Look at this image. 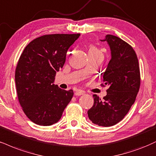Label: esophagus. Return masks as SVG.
Returning a JSON list of instances; mask_svg holds the SVG:
<instances>
[{"label":"esophagus","mask_w":156,"mask_h":156,"mask_svg":"<svg viewBox=\"0 0 156 156\" xmlns=\"http://www.w3.org/2000/svg\"><path fill=\"white\" fill-rule=\"evenodd\" d=\"M83 94L84 92L83 91H81V90H78V91L75 92V95H76V96H80V95H83Z\"/></svg>","instance_id":"esophagus-1"}]
</instances>
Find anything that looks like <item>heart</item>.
Here are the masks:
<instances>
[{
	"label": "heart",
	"mask_w": 156,
	"mask_h": 156,
	"mask_svg": "<svg viewBox=\"0 0 156 156\" xmlns=\"http://www.w3.org/2000/svg\"><path fill=\"white\" fill-rule=\"evenodd\" d=\"M89 51H99L97 50L95 47H94V46H91V47L90 48Z\"/></svg>",
	"instance_id": "1"
}]
</instances>
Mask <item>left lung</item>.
Instances as JSON below:
<instances>
[{
    "instance_id": "1",
    "label": "left lung",
    "mask_w": 156,
    "mask_h": 156,
    "mask_svg": "<svg viewBox=\"0 0 156 156\" xmlns=\"http://www.w3.org/2000/svg\"><path fill=\"white\" fill-rule=\"evenodd\" d=\"M110 58L103 73L109 89L102 100L94 94V105L88 110L89 120L101 126H111L121 121L134 104L140 86L138 59L130 45L115 35H107Z\"/></svg>"
}]
</instances>
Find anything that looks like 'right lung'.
Listing matches in <instances>:
<instances>
[{
    "mask_svg": "<svg viewBox=\"0 0 156 156\" xmlns=\"http://www.w3.org/2000/svg\"><path fill=\"white\" fill-rule=\"evenodd\" d=\"M80 34L46 35L32 41L19 59L15 83L19 102L27 118L40 126H51L61 119L73 98L54 83L62 68L68 48Z\"/></svg>",
    "mask_w": 156,
    "mask_h": 156,
    "instance_id": "obj_1",
    "label": "right lung"
}]
</instances>
